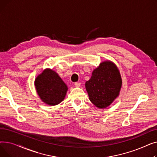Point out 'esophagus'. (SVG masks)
<instances>
[{"label": "esophagus", "mask_w": 157, "mask_h": 157, "mask_svg": "<svg viewBox=\"0 0 157 157\" xmlns=\"http://www.w3.org/2000/svg\"><path fill=\"white\" fill-rule=\"evenodd\" d=\"M74 85H75L76 87H80L81 83H79V82H76V83H74Z\"/></svg>", "instance_id": "obj_1"}]
</instances>
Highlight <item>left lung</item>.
I'll return each mask as SVG.
<instances>
[{
	"label": "left lung",
	"instance_id": "left-lung-1",
	"mask_svg": "<svg viewBox=\"0 0 157 157\" xmlns=\"http://www.w3.org/2000/svg\"><path fill=\"white\" fill-rule=\"evenodd\" d=\"M122 85L120 71L112 62L100 63L85 83L90 101L98 108H105L119 95Z\"/></svg>",
	"mask_w": 157,
	"mask_h": 157
}]
</instances>
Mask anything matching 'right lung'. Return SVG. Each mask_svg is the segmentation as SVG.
Instances as JSON below:
<instances>
[{
    "label": "right lung",
    "instance_id": "1",
    "mask_svg": "<svg viewBox=\"0 0 157 157\" xmlns=\"http://www.w3.org/2000/svg\"><path fill=\"white\" fill-rule=\"evenodd\" d=\"M37 93L43 102L55 105L63 101L67 86L55 71L46 69L35 79Z\"/></svg>",
    "mask_w": 157,
    "mask_h": 157
}]
</instances>
